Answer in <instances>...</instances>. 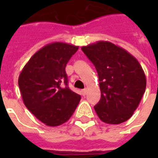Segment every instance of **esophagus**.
Segmentation results:
<instances>
[{
	"mask_svg": "<svg viewBox=\"0 0 158 158\" xmlns=\"http://www.w3.org/2000/svg\"><path fill=\"white\" fill-rule=\"evenodd\" d=\"M87 91H88V89H87V88H85V89H83V94H84V95H86V94H87Z\"/></svg>",
	"mask_w": 158,
	"mask_h": 158,
	"instance_id": "34e87169",
	"label": "esophagus"
}]
</instances>
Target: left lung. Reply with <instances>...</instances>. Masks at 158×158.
I'll return each mask as SVG.
<instances>
[{
	"mask_svg": "<svg viewBox=\"0 0 158 158\" xmlns=\"http://www.w3.org/2000/svg\"><path fill=\"white\" fill-rule=\"evenodd\" d=\"M81 49L98 74L101 99L94 109L100 120L111 125L128 120L137 109L147 84L139 62L107 41H98Z\"/></svg>",
	"mask_w": 158,
	"mask_h": 158,
	"instance_id": "8db88e82",
	"label": "left lung"
}]
</instances>
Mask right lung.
<instances>
[{
  "label": "right lung",
  "mask_w": 158,
  "mask_h": 158,
  "mask_svg": "<svg viewBox=\"0 0 158 158\" xmlns=\"http://www.w3.org/2000/svg\"><path fill=\"white\" fill-rule=\"evenodd\" d=\"M79 49L55 42L38 50L22 69L19 87L24 105L33 115L48 126L66 122L81 97L68 87L65 66Z\"/></svg>",
  "instance_id": "right-lung-1"
}]
</instances>
